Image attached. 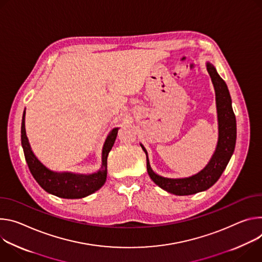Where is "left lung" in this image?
<instances>
[{"mask_svg":"<svg viewBox=\"0 0 262 262\" xmlns=\"http://www.w3.org/2000/svg\"><path fill=\"white\" fill-rule=\"evenodd\" d=\"M208 74L214 86L219 120V141L215 152L209 163L196 175L183 179H168L155 173L149 162L148 153L141 144V148L147 155V169L149 176L162 189L177 195L193 194L211 187L222 176L232 154L234 152L236 142V119L232 109L231 97L227 84L220 77L215 68L207 62Z\"/></svg>","mask_w":262,"mask_h":262,"instance_id":"8db88e82","label":"left lung"}]
</instances>
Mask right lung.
Masks as SVG:
<instances>
[{"label": "right lung", "mask_w": 262, "mask_h": 262, "mask_svg": "<svg viewBox=\"0 0 262 262\" xmlns=\"http://www.w3.org/2000/svg\"><path fill=\"white\" fill-rule=\"evenodd\" d=\"M119 128L109 133L103 147L102 167L92 175H76L72 172H55L48 169L35 157L29 144L25 130V111L21 120V146L25 158L36 182L49 193L63 199H81L100 189L107 177V157L118 136Z\"/></svg>", "instance_id": "1"}]
</instances>
